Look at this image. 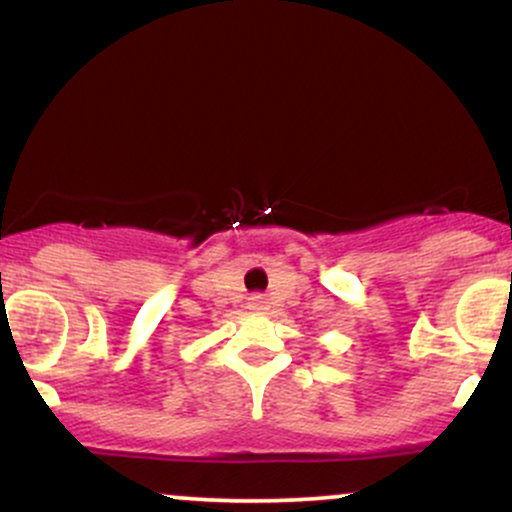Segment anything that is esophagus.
Returning <instances> with one entry per match:
<instances>
[{"label": "esophagus", "instance_id": "esophagus-1", "mask_svg": "<svg viewBox=\"0 0 512 512\" xmlns=\"http://www.w3.org/2000/svg\"><path fill=\"white\" fill-rule=\"evenodd\" d=\"M248 308L255 310V313H260V310L267 308V298L260 296V293H255V296L248 298Z\"/></svg>", "mask_w": 512, "mask_h": 512}]
</instances>
